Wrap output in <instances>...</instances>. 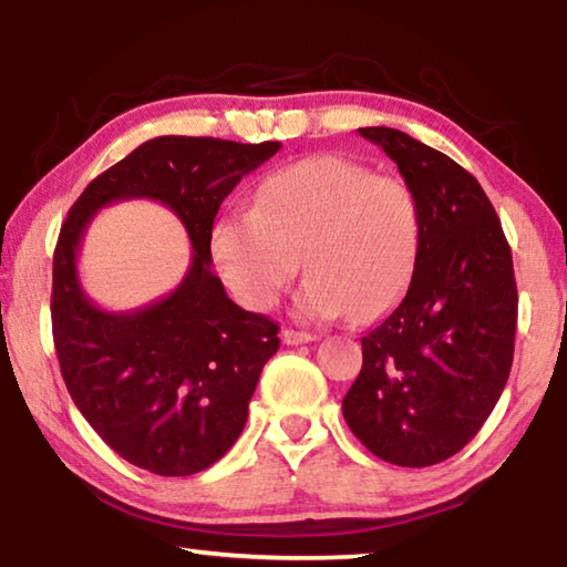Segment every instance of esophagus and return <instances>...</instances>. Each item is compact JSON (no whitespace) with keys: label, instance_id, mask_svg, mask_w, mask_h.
Segmentation results:
<instances>
[{"label":"esophagus","instance_id":"obj_1","mask_svg":"<svg viewBox=\"0 0 567 567\" xmlns=\"http://www.w3.org/2000/svg\"><path fill=\"white\" fill-rule=\"evenodd\" d=\"M315 334L310 332H302V330H282V342L285 344H305V342H312Z\"/></svg>","mask_w":567,"mask_h":567}]
</instances>
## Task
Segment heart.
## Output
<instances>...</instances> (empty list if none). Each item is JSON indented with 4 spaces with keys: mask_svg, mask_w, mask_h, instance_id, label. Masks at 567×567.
<instances>
[{
    "mask_svg": "<svg viewBox=\"0 0 567 567\" xmlns=\"http://www.w3.org/2000/svg\"><path fill=\"white\" fill-rule=\"evenodd\" d=\"M420 239V205L405 182L334 155L270 172L252 209L223 213L209 229L217 272L255 312L280 300L300 255L307 277L295 312L305 320L385 315L408 290Z\"/></svg>",
    "mask_w": 567,
    "mask_h": 567,
    "instance_id": "b5f03b06",
    "label": "heart"
}]
</instances>
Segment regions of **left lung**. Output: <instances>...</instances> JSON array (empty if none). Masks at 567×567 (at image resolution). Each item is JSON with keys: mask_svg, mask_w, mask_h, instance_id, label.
I'll return each instance as SVG.
<instances>
[{"mask_svg": "<svg viewBox=\"0 0 567 567\" xmlns=\"http://www.w3.org/2000/svg\"><path fill=\"white\" fill-rule=\"evenodd\" d=\"M415 192L422 239L402 302L362 338L342 415L372 455L427 467L460 453L513 368L517 287L501 217L467 169L390 127H360Z\"/></svg>", "mask_w": 567, "mask_h": 567, "instance_id": "1", "label": "left lung"}]
</instances>
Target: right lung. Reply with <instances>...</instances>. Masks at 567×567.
<instances>
[{
  "mask_svg": "<svg viewBox=\"0 0 567 567\" xmlns=\"http://www.w3.org/2000/svg\"><path fill=\"white\" fill-rule=\"evenodd\" d=\"M280 147L177 134L150 140L90 182L56 239L52 334L64 385L114 453L155 475H195L235 445L265 362L280 348L277 322L229 300L209 267L219 205ZM137 196L167 204L196 255L175 293L107 313L83 295L75 255L102 206Z\"/></svg>",
  "mask_w": 567,
  "mask_h": 567,
  "instance_id": "obj_1",
  "label": "right lung"
}]
</instances>
